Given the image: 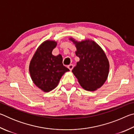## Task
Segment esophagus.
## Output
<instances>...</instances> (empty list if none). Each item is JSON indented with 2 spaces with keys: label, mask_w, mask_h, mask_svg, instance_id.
Here are the masks:
<instances>
[{
  "label": "esophagus",
  "mask_w": 134,
  "mask_h": 134,
  "mask_svg": "<svg viewBox=\"0 0 134 134\" xmlns=\"http://www.w3.org/2000/svg\"><path fill=\"white\" fill-rule=\"evenodd\" d=\"M73 67L74 66H73V65H72V64H70V65H68V68H69L70 71H71L72 69H73Z\"/></svg>",
  "instance_id": "34e87169"
}]
</instances>
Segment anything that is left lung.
Returning <instances> with one entry per match:
<instances>
[{
    "instance_id": "left-lung-1",
    "label": "left lung",
    "mask_w": 134,
    "mask_h": 134,
    "mask_svg": "<svg viewBox=\"0 0 134 134\" xmlns=\"http://www.w3.org/2000/svg\"><path fill=\"white\" fill-rule=\"evenodd\" d=\"M70 40L75 44L76 54L80 58L72 72L84 89L94 91L105 83L108 76L109 63L105 52L93 41Z\"/></svg>"
}]
</instances>
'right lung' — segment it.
<instances>
[{
	"label": "right lung",
	"mask_w": 134,
	"mask_h": 134,
	"mask_svg": "<svg viewBox=\"0 0 134 134\" xmlns=\"http://www.w3.org/2000/svg\"><path fill=\"white\" fill-rule=\"evenodd\" d=\"M57 42L45 41L40 45L29 64V72L35 85L44 92H49L57 86L62 76L69 69L63 64L61 54H52Z\"/></svg>",
	"instance_id": "right-lung-1"
}]
</instances>
